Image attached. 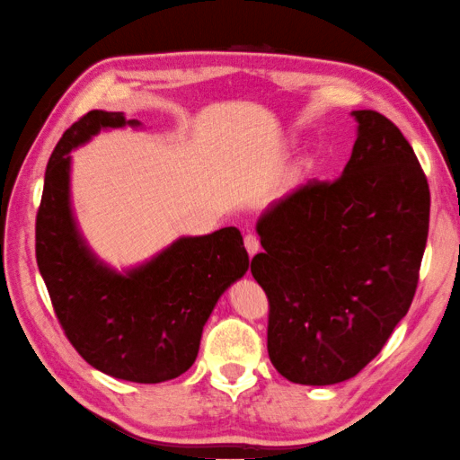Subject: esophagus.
<instances>
[{
    "instance_id": "esophagus-1",
    "label": "esophagus",
    "mask_w": 460,
    "mask_h": 460,
    "mask_svg": "<svg viewBox=\"0 0 460 460\" xmlns=\"http://www.w3.org/2000/svg\"><path fill=\"white\" fill-rule=\"evenodd\" d=\"M244 246H246V251H248V254H251V257H254V254H257V252L261 251L259 238L254 236V234H246V236H244Z\"/></svg>"
}]
</instances>
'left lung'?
I'll use <instances>...</instances> for the list:
<instances>
[{
	"instance_id": "1",
	"label": "left lung",
	"mask_w": 460,
	"mask_h": 460,
	"mask_svg": "<svg viewBox=\"0 0 460 460\" xmlns=\"http://www.w3.org/2000/svg\"><path fill=\"white\" fill-rule=\"evenodd\" d=\"M336 181H307L257 222L251 273L269 297L267 350L299 385H334L379 355L408 314L430 224L418 156L391 119L357 110Z\"/></svg>"
}]
</instances>
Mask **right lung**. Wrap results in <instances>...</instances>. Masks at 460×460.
<instances>
[{
    "mask_svg": "<svg viewBox=\"0 0 460 460\" xmlns=\"http://www.w3.org/2000/svg\"><path fill=\"white\" fill-rule=\"evenodd\" d=\"M140 126L92 110L63 134L44 172L36 262L75 350L97 371L161 383L195 363L203 326L222 293L248 269L238 228L183 236L145 265L118 273L89 251L71 209V150L103 128Z\"/></svg>",
    "mask_w": 460,
    "mask_h": 460,
    "instance_id": "add662e5",
    "label": "right lung"
}]
</instances>
